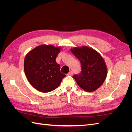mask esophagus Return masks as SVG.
<instances>
[{
    "label": "esophagus",
    "instance_id": "esophagus-1",
    "mask_svg": "<svg viewBox=\"0 0 132 132\" xmlns=\"http://www.w3.org/2000/svg\"><path fill=\"white\" fill-rule=\"evenodd\" d=\"M73 74V72L72 71H69V72L68 73V75H72Z\"/></svg>",
    "mask_w": 132,
    "mask_h": 132
}]
</instances>
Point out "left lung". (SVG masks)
<instances>
[{"label": "left lung", "mask_w": 132, "mask_h": 132, "mask_svg": "<svg viewBox=\"0 0 132 132\" xmlns=\"http://www.w3.org/2000/svg\"><path fill=\"white\" fill-rule=\"evenodd\" d=\"M72 53L81 63V71L73 78L84 90L92 92L97 89L105 81L107 68L104 60L96 51L87 47H75Z\"/></svg>", "instance_id": "left-lung-1"}]
</instances>
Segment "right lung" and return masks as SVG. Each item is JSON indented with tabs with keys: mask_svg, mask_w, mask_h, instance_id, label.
<instances>
[{
	"mask_svg": "<svg viewBox=\"0 0 132 132\" xmlns=\"http://www.w3.org/2000/svg\"><path fill=\"white\" fill-rule=\"evenodd\" d=\"M61 48L41 45L30 51L24 59L26 78L34 87L42 93L57 89L65 77L55 61Z\"/></svg>",
	"mask_w": 132,
	"mask_h": 132,
	"instance_id": "1",
	"label": "right lung"
}]
</instances>
